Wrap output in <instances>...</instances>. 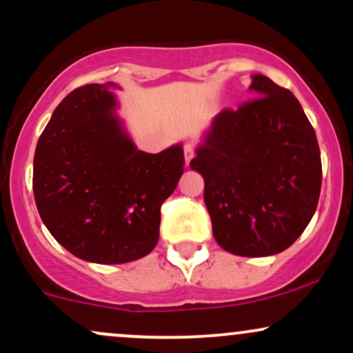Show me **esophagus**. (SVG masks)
I'll return each mask as SVG.
<instances>
[{
  "label": "esophagus",
  "instance_id": "34e87169",
  "mask_svg": "<svg viewBox=\"0 0 353 353\" xmlns=\"http://www.w3.org/2000/svg\"><path fill=\"white\" fill-rule=\"evenodd\" d=\"M194 154H196V148H194L192 144H185L184 145V159H185V164L189 165L190 159L194 157Z\"/></svg>",
  "mask_w": 353,
  "mask_h": 353
}]
</instances>
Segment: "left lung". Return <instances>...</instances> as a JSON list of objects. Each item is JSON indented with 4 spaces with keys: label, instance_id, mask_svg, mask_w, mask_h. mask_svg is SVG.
<instances>
[{
    "label": "left lung",
    "instance_id": "obj_1",
    "mask_svg": "<svg viewBox=\"0 0 353 353\" xmlns=\"http://www.w3.org/2000/svg\"><path fill=\"white\" fill-rule=\"evenodd\" d=\"M255 98L214 119L190 169L204 177L217 244L265 257L285 250L319 204L322 161L317 136L297 98L255 74Z\"/></svg>",
    "mask_w": 353,
    "mask_h": 353
}]
</instances>
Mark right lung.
Listing matches in <instances>:
<instances>
[{"instance_id":"1","label":"right lung","mask_w":353,"mask_h":353,"mask_svg":"<svg viewBox=\"0 0 353 353\" xmlns=\"http://www.w3.org/2000/svg\"><path fill=\"white\" fill-rule=\"evenodd\" d=\"M111 83L76 88L34 152L36 208L51 236L96 264L144 257L159 239L161 205L184 172V152L139 151L112 114Z\"/></svg>"}]
</instances>
